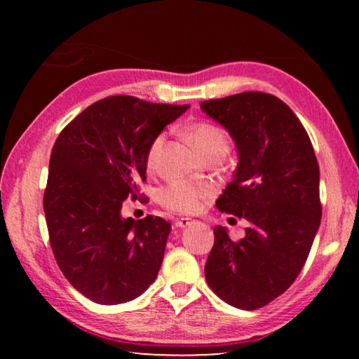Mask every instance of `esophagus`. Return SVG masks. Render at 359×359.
I'll use <instances>...</instances> for the list:
<instances>
[{
	"instance_id": "1",
	"label": "esophagus",
	"mask_w": 359,
	"mask_h": 359,
	"mask_svg": "<svg viewBox=\"0 0 359 359\" xmlns=\"http://www.w3.org/2000/svg\"><path fill=\"white\" fill-rule=\"evenodd\" d=\"M193 223H194V220H191V218L180 217V218H177V220H175V228H187V226H190V224H193Z\"/></svg>"
}]
</instances>
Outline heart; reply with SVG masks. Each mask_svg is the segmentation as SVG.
<instances>
[{
	"instance_id": "1",
	"label": "heart",
	"mask_w": 359,
	"mask_h": 359,
	"mask_svg": "<svg viewBox=\"0 0 359 359\" xmlns=\"http://www.w3.org/2000/svg\"><path fill=\"white\" fill-rule=\"evenodd\" d=\"M187 139L196 149L199 154L208 156L210 154H222L228 151V137L220 126L212 123V121L199 120L193 121L185 128ZM165 136L158 135L150 142L147 150V166H155L158 154H160ZM212 194V188L205 184H193L188 180H171L169 184L161 188L160 191V203L165 208L185 212V214H193L199 208L204 199H208Z\"/></svg>"
}]
</instances>
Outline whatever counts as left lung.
I'll return each mask as SVG.
<instances>
[{
    "label": "left lung",
    "instance_id": "1",
    "mask_svg": "<svg viewBox=\"0 0 359 359\" xmlns=\"http://www.w3.org/2000/svg\"><path fill=\"white\" fill-rule=\"evenodd\" d=\"M201 109L228 130L239 154L217 209L248 222L238 242L226 228L214 229L205 280L229 306L257 311L306 264L321 220L318 161L299 118L274 95L244 92Z\"/></svg>",
    "mask_w": 359,
    "mask_h": 359
}]
</instances>
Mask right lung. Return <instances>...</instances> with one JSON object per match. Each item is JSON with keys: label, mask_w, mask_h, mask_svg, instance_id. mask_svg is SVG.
<instances>
[{"label": "right lung", "mask_w": 359, "mask_h": 359, "mask_svg": "<svg viewBox=\"0 0 359 359\" xmlns=\"http://www.w3.org/2000/svg\"><path fill=\"white\" fill-rule=\"evenodd\" d=\"M188 107L109 96L57 137L44 191L48 239L63 276L96 304L133 301L155 282L171 223L123 218L121 205L142 196L150 142Z\"/></svg>", "instance_id": "1"}]
</instances>
